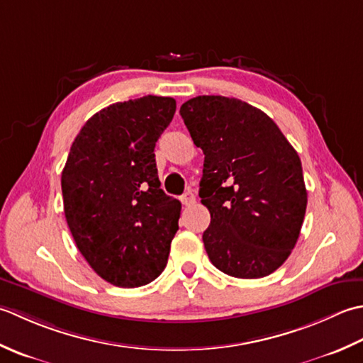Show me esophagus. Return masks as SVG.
Wrapping results in <instances>:
<instances>
[{"label": "esophagus", "instance_id": "obj_1", "mask_svg": "<svg viewBox=\"0 0 363 363\" xmlns=\"http://www.w3.org/2000/svg\"><path fill=\"white\" fill-rule=\"evenodd\" d=\"M180 201H182V203H183L184 206H191L192 203L196 202V196L192 194L191 191H186V192H184V194L180 197Z\"/></svg>", "mask_w": 363, "mask_h": 363}]
</instances>
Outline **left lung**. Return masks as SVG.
<instances>
[{"mask_svg":"<svg viewBox=\"0 0 363 363\" xmlns=\"http://www.w3.org/2000/svg\"><path fill=\"white\" fill-rule=\"evenodd\" d=\"M180 114L205 155L199 197L211 216L202 236L210 262L232 277L269 276L304 223L298 152L271 117L238 99L199 95Z\"/></svg>","mask_w":363,"mask_h":363,"instance_id":"8db88e82","label":"left lung"}]
</instances>
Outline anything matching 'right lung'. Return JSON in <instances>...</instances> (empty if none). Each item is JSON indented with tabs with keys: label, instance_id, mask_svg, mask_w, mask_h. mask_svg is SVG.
Listing matches in <instances>:
<instances>
[{
	"label": "right lung",
	"instance_id": "obj_1",
	"mask_svg": "<svg viewBox=\"0 0 363 363\" xmlns=\"http://www.w3.org/2000/svg\"><path fill=\"white\" fill-rule=\"evenodd\" d=\"M171 97L119 101L73 140L61 186L77 247L106 282L150 284L166 268L182 203L160 186L155 144L175 114Z\"/></svg>",
	"mask_w": 363,
	"mask_h": 363
}]
</instances>
